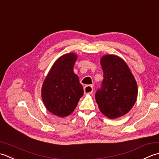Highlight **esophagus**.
<instances>
[{
	"mask_svg": "<svg viewBox=\"0 0 159 159\" xmlns=\"http://www.w3.org/2000/svg\"><path fill=\"white\" fill-rule=\"evenodd\" d=\"M84 91L85 94H91L93 92V88L92 86H86L84 88Z\"/></svg>",
	"mask_w": 159,
	"mask_h": 159,
	"instance_id": "obj_1",
	"label": "esophagus"
}]
</instances>
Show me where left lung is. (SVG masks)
Returning a JSON list of instances; mask_svg holds the SVG:
<instances>
[{"label": "left lung", "instance_id": "left-lung-1", "mask_svg": "<svg viewBox=\"0 0 159 159\" xmlns=\"http://www.w3.org/2000/svg\"><path fill=\"white\" fill-rule=\"evenodd\" d=\"M103 72L101 89L95 94L99 111L109 119L125 115L137 98V83L125 61L116 55H104L100 60Z\"/></svg>", "mask_w": 159, "mask_h": 159}]
</instances>
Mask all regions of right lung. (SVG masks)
Returning a JSON list of instances; mask_svg holds the SVG:
<instances>
[{"label": "right lung", "mask_w": 159, "mask_h": 159, "mask_svg": "<svg viewBox=\"0 0 159 159\" xmlns=\"http://www.w3.org/2000/svg\"><path fill=\"white\" fill-rule=\"evenodd\" d=\"M77 54L66 53L55 61L45 77L41 95L48 112L60 117L72 113L84 95L82 85L73 66Z\"/></svg>", "instance_id": "add662e5"}]
</instances>
